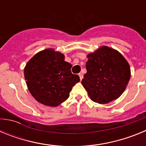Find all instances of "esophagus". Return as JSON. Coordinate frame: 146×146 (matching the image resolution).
Segmentation results:
<instances>
[{
  "instance_id": "esophagus-1",
  "label": "esophagus",
  "mask_w": 146,
  "mask_h": 146,
  "mask_svg": "<svg viewBox=\"0 0 146 146\" xmlns=\"http://www.w3.org/2000/svg\"><path fill=\"white\" fill-rule=\"evenodd\" d=\"M79 77H80V80H82V78H83V75H82V73H80V74H79Z\"/></svg>"
}]
</instances>
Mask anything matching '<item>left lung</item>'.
Instances as JSON below:
<instances>
[{
	"instance_id": "left-lung-1",
	"label": "left lung",
	"mask_w": 146,
	"mask_h": 146,
	"mask_svg": "<svg viewBox=\"0 0 146 146\" xmlns=\"http://www.w3.org/2000/svg\"><path fill=\"white\" fill-rule=\"evenodd\" d=\"M87 58V72L82 85L89 97L99 104H107L118 99L131 77L127 60L118 50L107 46L89 53Z\"/></svg>"
}]
</instances>
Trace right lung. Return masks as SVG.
<instances>
[{
	"label": "right lung",
	"mask_w": 146,
	"mask_h": 146,
	"mask_svg": "<svg viewBox=\"0 0 146 146\" xmlns=\"http://www.w3.org/2000/svg\"><path fill=\"white\" fill-rule=\"evenodd\" d=\"M63 53L52 48L37 52L24 69L25 82L33 97L41 104L57 107L66 100L80 77L71 72L72 65Z\"/></svg>",
	"instance_id": "obj_1"
}]
</instances>
